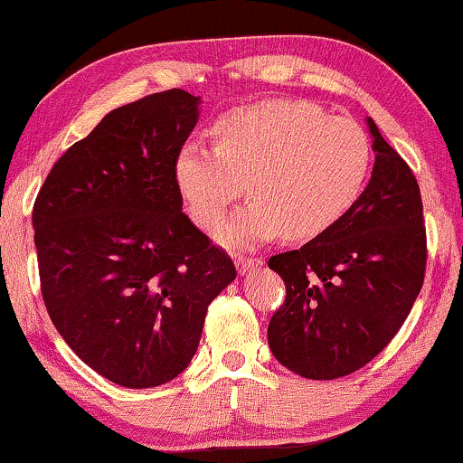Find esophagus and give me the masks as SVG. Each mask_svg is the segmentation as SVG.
I'll return each mask as SVG.
<instances>
[{"instance_id": "34e87169", "label": "esophagus", "mask_w": 463, "mask_h": 463, "mask_svg": "<svg viewBox=\"0 0 463 463\" xmlns=\"http://www.w3.org/2000/svg\"><path fill=\"white\" fill-rule=\"evenodd\" d=\"M236 266H238L240 276H244V274L255 272V269H260L263 266V261L260 260V257H240L238 255Z\"/></svg>"}]
</instances>
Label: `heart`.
<instances>
[{
	"label": "heart",
	"instance_id": "b5f03b06",
	"mask_svg": "<svg viewBox=\"0 0 463 463\" xmlns=\"http://www.w3.org/2000/svg\"><path fill=\"white\" fill-rule=\"evenodd\" d=\"M217 146L191 140L174 164L176 187L202 227H214L242 194L250 200L217 227L225 246L319 236L349 213L368 178L372 146L349 118L308 101L269 99L227 112Z\"/></svg>",
	"mask_w": 463,
	"mask_h": 463
}]
</instances>
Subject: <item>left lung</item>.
Returning a JSON list of instances; mask_svg holds the SVG:
<instances>
[{
	"label": "left lung",
	"instance_id": "left-lung-1",
	"mask_svg": "<svg viewBox=\"0 0 463 463\" xmlns=\"http://www.w3.org/2000/svg\"><path fill=\"white\" fill-rule=\"evenodd\" d=\"M376 153L372 178L349 213L302 249L269 257L285 304L268 345L285 368L332 381L364 368L392 342L421 291L423 203L406 161L365 118Z\"/></svg>",
	"mask_w": 463,
	"mask_h": 463
}]
</instances>
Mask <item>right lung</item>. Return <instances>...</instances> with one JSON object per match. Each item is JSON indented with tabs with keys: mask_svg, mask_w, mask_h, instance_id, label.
<instances>
[{
	"mask_svg": "<svg viewBox=\"0 0 463 463\" xmlns=\"http://www.w3.org/2000/svg\"><path fill=\"white\" fill-rule=\"evenodd\" d=\"M200 104L170 89L108 112L33 203L48 315L89 368L121 387H159L187 370L208 304L236 279L183 213L174 178Z\"/></svg>",
	"mask_w": 463,
	"mask_h": 463,
	"instance_id": "1",
	"label": "right lung"
}]
</instances>
